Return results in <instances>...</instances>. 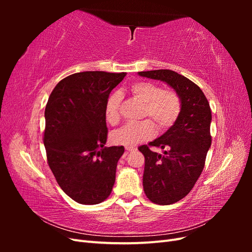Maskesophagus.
Returning <instances> with one entry per match:
<instances>
[{
  "label": "esophagus",
  "instance_id": "obj_1",
  "mask_svg": "<svg viewBox=\"0 0 252 252\" xmlns=\"http://www.w3.org/2000/svg\"><path fill=\"white\" fill-rule=\"evenodd\" d=\"M125 149H126V151H127V152H130V151L135 150L136 148H135V147H133V146H127Z\"/></svg>",
  "mask_w": 252,
  "mask_h": 252
}]
</instances>
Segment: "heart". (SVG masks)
<instances>
[{
	"label": "heart",
	"instance_id": "b5f03b06",
	"mask_svg": "<svg viewBox=\"0 0 252 252\" xmlns=\"http://www.w3.org/2000/svg\"><path fill=\"white\" fill-rule=\"evenodd\" d=\"M131 94L144 103L142 118H149L139 123H129L111 133V141L117 145L134 146L151 140L156 135L157 128L159 131L169 129L182 110V98L175 90L162 89L161 86L148 81L135 82L130 86ZM121 95L112 94L105 106L106 120L111 125L120 121Z\"/></svg>",
	"mask_w": 252,
	"mask_h": 252
}]
</instances>
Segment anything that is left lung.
<instances>
[{
    "mask_svg": "<svg viewBox=\"0 0 252 252\" xmlns=\"http://www.w3.org/2000/svg\"><path fill=\"white\" fill-rule=\"evenodd\" d=\"M141 77L168 84L182 98L177 122L163 135L143 145L144 192L158 205H170L185 197L204 169L211 145V109L201 88L184 75L169 69L139 72ZM149 146L165 149L164 155Z\"/></svg>",
    "mask_w": 252,
    "mask_h": 252,
    "instance_id": "8db88e82",
    "label": "left lung"
}]
</instances>
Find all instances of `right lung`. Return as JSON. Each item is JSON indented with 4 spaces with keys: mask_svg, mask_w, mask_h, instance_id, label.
Returning a JSON list of instances; mask_svg holds the SVG:
<instances>
[{
    "mask_svg": "<svg viewBox=\"0 0 252 252\" xmlns=\"http://www.w3.org/2000/svg\"><path fill=\"white\" fill-rule=\"evenodd\" d=\"M126 73L84 71L68 75L52 90L45 108L43 142L59 186L83 205L110 195L123 146L107 141L105 106Z\"/></svg>",
    "mask_w": 252,
    "mask_h": 252,
    "instance_id": "add662e5",
    "label": "right lung"
}]
</instances>
